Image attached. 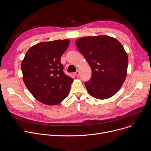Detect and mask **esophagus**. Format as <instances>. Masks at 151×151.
<instances>
[{
	"label": "esophagus",
	"mask_w": 151,
	"mask_h": 151,
	"mask_svg": "<svg viewBox=\"0 0 151 151\" xmlns=\"http://www.w3.org/2000/svg\"><path fill=\"white\" fill-rule=\"evenodd\" d=\"M79 74H80V71H79L78 70H77L76 71V73H75V75L77 76H79Z\"/></svg>",
	"instance_id": "esophagus-1"
}]
</instances>
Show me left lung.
Returning a JSON list of instances; mask_svg holds the SVG:
<instances>
[{"mask_svg": "<svg viewBox=\"0 0 151 151\" xmlns=\"http://www.w3.org/2000/svg\"><path fill=\"white\" fill-rule=\"evenodd\" d=\"M76 43L92 69L91 78L84 83L88 93L98 99L114 96L127 76L128 56L123 45L106 36L82 37Z\"/></svg>", "mask_w": 151, "mask_h": 151, "instance_id": "left-lung-1", "label": "left lung"}]
</instances>
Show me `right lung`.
<instances>
[{
    "label": "right lung",
    "instance_id": "obj_1",
    "mask_svg": "<svg viewBox=\"0 0 151 151\" xmlns=\"http://www.w3.org/2000/svg\"><path fill=\"white\" fill-rule=\"evenodd\" d=\"M68 40L38 43L27 52L21 63L24 82L33 96L48 105H57L68 95L73 79L64 72L62 55Z\"/></svg>",
    "mask_w": 151,
    "mask_h": 151
}]
</instances>
